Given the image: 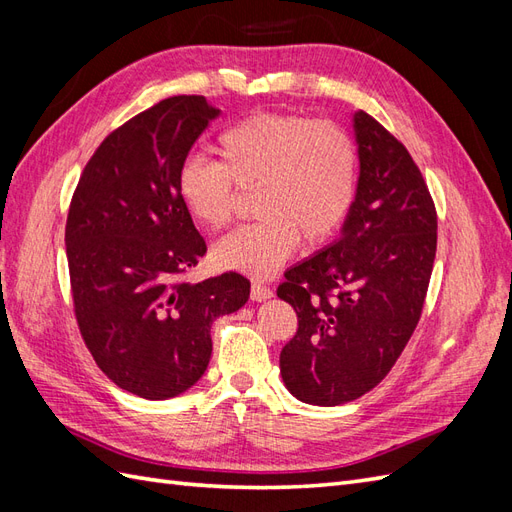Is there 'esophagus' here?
Here are the masks:
<instances>
[{"label": "esophagus", "mask_w": 512, "mask_h": 512, "mask_svg": "<svg viewBox=\"0 0 512 512\" xmlns=\"http://www.w3.org/2000/svg\"><path fill=\"white\" fill-rule=\"evenodd\" d=\"M250 294H252V301H267L273 297V290L269 286H262V284L254 282Z\"/></svg>", "instance_id": "34e87169"}]
</instances>
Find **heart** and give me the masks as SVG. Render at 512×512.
Here are the masks:
<instances>
[{
    "mask_svg": "<svg viewBox=\"0 0 512 512\" xmlns=\"http://www.w3.org/2000/svg\"><path fill=\"white\" fill-rule=\"evenodd\" d=\"M218 162L188 158L177 192L192 218L222 228L232 218L235 185L254 190L258 222L232 230L213 247L220 267L269 277L294 254L299 239L333 237L356 196L359 156L350 134L331 121L258 113L232 123L215 143Z\"/></svg>",
    "mask_w": 512,
    "mask_h": 512,
    "instance_id": "b5f03b06",
    "label": "heart"
}]
</instances>
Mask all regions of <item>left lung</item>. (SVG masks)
<instances>
[{"label": "left lung", "mask_w": 512, "mask_h": 512, "mask_svg": "<svg viewBox=\"0 0 512 512\" xmlns=\"http://www.w3.org/2000/svg\"><path fill=\"white\" fill-rule=\"evenodd\" d=\"M352 126L361 170L342 235L277 288L299 318L282 380L312 406L346 404L384 380L421 318L436 258V207L408 149L363 111Z\"/></svg>", "instance_id": "left-lung-1"}]
</instances>
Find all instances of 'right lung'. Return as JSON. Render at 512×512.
Here are the masks:
<instances>
[{"label": "right lung", "instance_id": "obj_1", "mask_svg": "<svg viewBox=\"0 0 512 512\" xmlns=\"http://www.w3.org/2000/svg\"><path fill=\"white\" fill-rule=\"evenodd\" d=\"M220 108L203 96L153 104L108 134L76 185L66 254L85 346L119 389L170 399L211 359V324L250 299L228 271L183 280L207 245L177 192L179 166Z\"/></svg>", "mask_w": 512, "mask_h": 512}]
</instances>
